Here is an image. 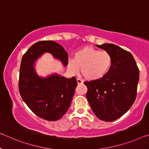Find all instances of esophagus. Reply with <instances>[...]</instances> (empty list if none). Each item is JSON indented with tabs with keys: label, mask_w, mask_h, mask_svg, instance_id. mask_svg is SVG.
Returning a JSON list of instances; mask_svg holds the SVG:
<instances>
[{
	"label": "esophagus",
	"mask_w": 149,
	"mask_h": 149,
	"mask_svg": "<svg viewBox=\"0 0 149 149\" xmlns=\"http://www.w3.org/2000/svg\"><path fill=\"white\" fill-rule=\"evenodd\" d=\"M77 83H78V84H82V83H83V81H82L81 79H80L79 78H77Z\"/></svg>",
	"instance_id": "34e87169"
}]
</instances>
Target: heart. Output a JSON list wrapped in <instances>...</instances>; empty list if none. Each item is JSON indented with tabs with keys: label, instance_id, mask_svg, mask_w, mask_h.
<instances>
[{
	"label": "heart",
	"instance_id": "obj_1",
	"mask_svg": "<svg viewBox=\"0 0 149 149\" xmlns=\"http://www.w3.org/2000/svg\"><path fill=\"white\" fill-rule=\"evenodd\" d=\"M113 64V58L107 51L91 47H85L74 54V58L68 60V67L73 73L81 72L86 79L95 81L103 77Z\"/></svg>",
	"mask_w": 149,
	"mask_h": 149
}]
</instances>
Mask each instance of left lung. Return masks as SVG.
Returning a JSON list of instances; mask_svg holds the SVG:
<instances>
[{"label":"left lung","instance_id":"obj_1","mask_svg":"<svg viewBox=\"0 0 149 149\" xmlns=\"http://www.w3.org/2000/svg\"><path fill=\"white\" fill-rule=\"evenodd\" d=\"M113 58L109 72L101 79L85 82L89 104L99 119L111 122L129 111L136 97L139 70L133 56L117 45H96Z\"/></svg>","mask_w":149,"mask_h":149}]
</instances>
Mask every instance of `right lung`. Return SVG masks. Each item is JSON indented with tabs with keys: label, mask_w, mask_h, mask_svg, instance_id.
Masks as SVG:
<instances>
[{
	"label": "right lung",
	"mask_w": 149,
	"mask_h": 149,
	"mask_svg": "<svg viewBox=\"0 0 149 149\" xmlns=\"http://www.w3.org/2000/svg\"><path fill=\"white\" fill-rule=\"evenodd\" d=\"M45 52L51 53L64 67L68 65V54L62 46L52 40L36 42L22 58L19 88L24 102L36 116L54 121L67 113L77 82L74 77L67 79L57 73L40 77L35 70V63Z\"/></svg>",
	"instance_id": "right-lung-1"
}]
</instances>
